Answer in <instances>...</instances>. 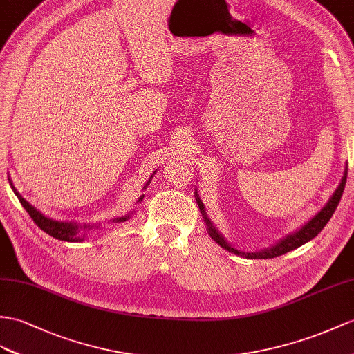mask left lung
Segmentation results:
<instances>
[{
    "mask_svg": "<svg viewBox=\"0 0 354 354\" xmlns=\"http://www.w3.org/2000/svg\"><path fill=\"white\" fill-rule=\"evenodd\" d=\"M347 165L346 168H344V176L341 178V182L338 185V187L335 189V192L330 195L329 200H327V203L324 204L323 209L315 213V216H313L311 219H309L305 225H301L297 231L291 232V234L286 236L283 239L278 240L277 243L266 248V249H261V251H255V252H245V251H240V249H236L232 245H230L225 237H223L219 230L213 225L212 219L207 216V212H205V207L201 201V198L198 196V192L195 191V198H196V203H198V207H200L201 210V214L204 218V222H205V227H207V232H209V236L216 242L221 248L225 249V251L231 252V254H236V255H242L245 258H249V260H258V258H274V257H279V255H283L287 254L290 251H292V249H297L299 246L305 245L306 242H309V240H313L318 232H320L324 227L326 223L330 221L332 214L335 213L336 207H338L339 201H341V196H342V192H344V187H346V182H347Z\"/></svg>",
    "mask_w": 354,
    "mask_h": 354,
    "instance_id": "1",
    "label": "left lung"
}]
</instances>
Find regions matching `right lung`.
I'll use <instances>...</instances> for the list:
<instances>
[{
	"label": "right lung",
	"instance_id": "obj_1",
	"mask_svg": "<svg viewBox=\"0 0 354 354\" xmlns=\"http://www.w3.org/2000/svg\"><path fill=\"white\" fill-rule=\"evenodd\" d=\"M154 174H156V171H154L153 174L150 176L149 182L144 185L142 189H147V186L150 185ZM8 183H10L15 195L18 196V200L21 201L24 209L28 212L31 219L36 222V225L40 230L45 231L46 234H49L50 237L58 239V240H63V242H82V240L85 239V236H87V232L90 230L102 228L100 223H77V222H73V221H58V219H54V218H49V216H46V214H43L41 212H39L36 207L31 205L27 200H25V198L18 192V189L13 186V182H12L10 177H8ZM142 198H144V195H141L140 198H138L136 203H141ZM132 214H133V212H129L127 214H124V216L114 218V219H111L109 222H112V223H122V222H126L127 219H131Z\"/></svg>",
	"mask_w": 354,
	"mask_h": 354
}]
</instances>
